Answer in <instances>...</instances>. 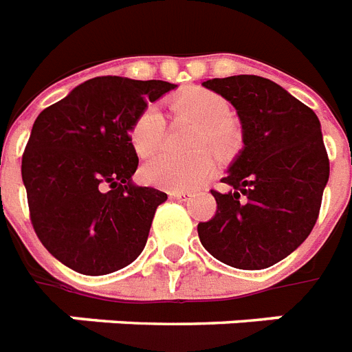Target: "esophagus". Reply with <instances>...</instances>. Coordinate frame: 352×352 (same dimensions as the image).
Returning <instances> with one entry per match:
<instances>
[{"instance_id": "34e87169", "label": "esophagus", "mask_w": 352, "mask_h": 352, "mask_svg": "<svg viewBox=\"0 0 352 352\" xmlns=\"http://www.w3.org/2000/svg\"><path fill=\"white\" fill-rule=\"evenodd\" d=\"M170 197L177 199V201H188V199L192 197V193L186 192V190H171Z\"/></svg>"}]
</instances>
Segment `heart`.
Listing matches in <instances>:
<instances>
[{
	"label": "heart",
	"mask_w": 352,
	"mask_h": 352,
	"mask_svg": "<svg viewBox=\"0 0 352 352\" xmlns=\"http://www.w3.org/2000/svg\"><path fill=\"white\" fill-rule=\"evenodd\" d=\"M171 109L182 117L199 124L195 146H210L215 151L230 148L235 138V129L230 120L228 102L214 91L193 87L171 100ZM166 124L162 113L155 106L144 107L133 118L127 138L138 157H149L162 146ZM214 159L206 151L190 157L159 153L149 159L140 170L144 182L168 190H190L199 186L214 171Z\"/></svg>",
	"instance_id": "b5f03b06"
}]
</instances>
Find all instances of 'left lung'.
Returning a JSON list of instances; mask_svg holds the SVG:
<instances>
[{
	"label": "left lung",
	"mask_w": 352,
	"mask_h": 352,
	"mask_svg": "<svg viewBox=\"0 0 352 352\" xmlns=\"http://www.w3.org/2000/svg\"><path fill=\"white\" fill-rule=\"evenodd\" d=\"M237 111L243 149L212 190L217 212L199 239L225 265L261 270L292 254L316 225L329 157L316 113L272 80L239 74L203 82Z\"/></svg>",
	"instance_id": "left-lung-1"
}]
</instances>
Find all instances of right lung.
Here are the masks:
<instances>
[{"mask_svg":"<svg viewBox=\"0 0 352 352\" xmlns=\"http://www.w3.org/2000/svg\"><path fill=\"white\" fill-rule=\"evenodd\" d=\"M175 87L162 80L96 76L34 120L21 157L30 223L65 267L104 276L144 250L168 195L131 182L138 157L127 131L149 102Z\"/></svg>","mask_w":352,"mask_h":352,"instance_id":"right-lung-1","label":"right lung"}]
</instances>
